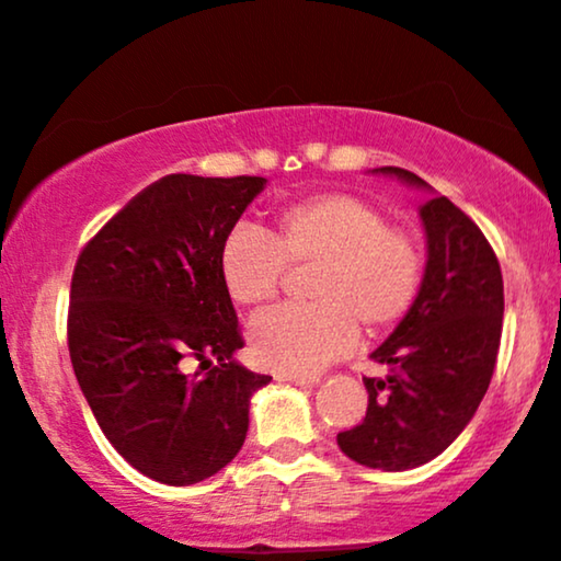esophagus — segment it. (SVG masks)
Segmentation results:
<instances>
[{
    "label": "esophagus",
    "mask_w": 561,
    "mask_h": 561,
    "mask_svg": "<svg viewBox=\"0 0 561 561\" xmlns=\"http://www.w3.org/2000/svg\"><path fill=\"white\" fill-rule=\"evenodd\" d=\"M276 379L287 383H298V387H313V383H319V376H302V374H276Z\"/></svg>",
    "instance_id": "obj_1"
}]
</instances>
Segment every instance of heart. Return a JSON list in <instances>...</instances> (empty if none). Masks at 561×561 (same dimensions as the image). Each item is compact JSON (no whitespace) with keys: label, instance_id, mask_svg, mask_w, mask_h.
<instances>
[{"label":"heart","instance_id":"heart-1","mask_svg":"<svg viewBox=\"0 0 561 561\" xmlns=\"http://www.w3.org/2000/svg\"><path fill=\"white\" fill-rule=\"evenodd\" d=\"M287 268H313L308 308H276L251 327L261 366L313 374L347 353L363 332L397 327L426 279V251L408 227L353 193H319L276 211L266 234L238 227L219 248V276L238 306L276 300Z\"/></svg>","mask_w":561,"mask_h":561}]
</instances>
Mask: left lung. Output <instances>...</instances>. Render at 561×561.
<instances>
[{
  "label": "left lung",
  "mask_w": 561,
  "mask_h": 561,
  "mask_svg": "<svg viewBox=\"0 0 561 561\" xmlns=\"http://www.w3.org/2000/svg\"><path fill=\"white\" fill-rule=\"evenodd\" d=\"M381 172L428 187L400 167ZM421 219L428 238L423 289L370 355L389 376L363 379L366 417L336 434L350 460L394 473L434 460L462 434L489 389L502 340L504 282L485 234L447 195L426 201Z\"/></svg>",
  "instance_id": "left-lung-1"
}]
</instances>
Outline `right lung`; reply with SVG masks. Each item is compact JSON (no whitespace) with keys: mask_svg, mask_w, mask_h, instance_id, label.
<instances>
[{"mask_svg":"<svg viewBox=\"0 0 561 561\" xmlns=\"http://www.w3.org/2000/svg\"><path fill=\"white\" fill-rule=\"evenodd\" d=\"M263 185L167 174L78 255L72 370L112 447L159 483L191 485L232 462L251 394L272 381L234 363L245 340L219 276L221 242Z\"/></svg>","mask_w":561,"mask_h":561,"instance_id":"right-lung-1","label":"right lung"}]
</instances>
